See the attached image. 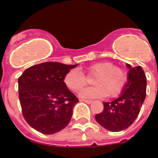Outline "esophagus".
Wrapping results in <instances>:
<instances>
[{"mask_svg": "<svg viewBox=\"0 0 158 158\" xmlns=\"http://www.w3.org/2000/svg\"><path fill=\"white\" fill-rule=\"evenodd\" d=\"M80 101L81 102H85V103H86V104H91L92 100H80Z\"/></svg>", "mask_w": 158, "mask_h": 158, "instance_id": "34e87169", "label": "esophagus"}]
</instances>
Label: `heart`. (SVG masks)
<instances>
[{
  "label": "heart",
  "instance_id": "obj_1",
  "mask_svg": "<svg viewBox=\"0 0 158 158\" xmlns=\"http://www.w3.org/2000/svg\"><path fill=\"white\" fill-rule=\"evenodd\" d=\"M88 77H95L94 87L83 89L79 94L81 98H102L107 95L115 97L120 94L127 83V75L123 69L114 66L110 62H96L85 68ZM64 84L69 90L78 92L87 84V78L78 69H73L66 73Z\"/></svg>",
  "mask_w": 158,
  "mask_h": 158
}]
</instances>
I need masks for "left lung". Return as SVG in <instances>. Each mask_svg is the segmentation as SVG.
Returning <instances> with one entry per match:
<instances>
[{
  "label": "left lung",
  "instance_id": "8db88e82",
  "mask_svg": "<svg viewBox=\"0 0 158 158\" xmlns=\"http://www.w3.org/2000/svg\"><path fill=\"white\" fill-rule=\"evenodd\" d=\"M129 69L127 81L121 95L111 102H104V110L95 116L106 130L113 132L123 131L135 122L146 94V77L141 66Z\"/></svg>",
  "mask_w": 158,
  "mask_h": 158
}]
</instances>
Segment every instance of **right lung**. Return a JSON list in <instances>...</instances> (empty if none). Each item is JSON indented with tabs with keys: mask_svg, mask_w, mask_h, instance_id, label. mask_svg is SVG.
I'll return each instance as SVG.
<instances>
[{
	"mask_svg": "<svg viewBox=\"0 0 158 158\" xmlns=\"http://www.w3.org/2000/svg\"><path fill=\"white\" fill-rule=\"evenodd\" d=\"M77 65L43 62L27 68L18 78L23 117L40 133H57L70 122L78 99L67 89L63 79Z\"/></svg>",
	"mask_w": 158,
	"mask_h": 158,
	"instance_id": "add662e5",
	"label": "right lung"
}]
</instances>
